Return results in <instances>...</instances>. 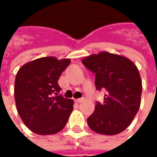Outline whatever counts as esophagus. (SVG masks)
Returning <instances> with one entry per match:
<instances>
[{"instance_id": "obj_1", "label": "esophagus", "mask_w": 157, "mask_h": 157, "mask_svg": "<svg viewBox=\"0 0 157 157\" xmlns=\"http://www.w3.org/2000/svg\"><path fill=\"white\" fill-rule=\"evenodd\" d=\"M84 100H85L84 98H80V99H77V100H75V102L76 103H81Z\"/></svg>"}]
</instances>
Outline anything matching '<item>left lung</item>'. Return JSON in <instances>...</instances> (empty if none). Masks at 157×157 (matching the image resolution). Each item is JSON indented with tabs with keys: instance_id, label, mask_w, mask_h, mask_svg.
Returning a JSON list of instances; mask_svg holds the SVG:
<instances>
[{
	"instance_id": "1",
	"label": "left lung",
	"mask_w": 157,
	"mask_h": 157,
	"mask_svg": "<svg viewBox=\"0 0 157 157\" xmlns=\"http://www.w3.org/2000/svg\"><path fill=\"white\" fill-rule=\"evenodd\" d=\"M82 63L95 73L96 88L106 91L104 102H98L88 117V126L100 135L121 133L141 105L142 85L136 65L128 57L106 52L84 57Z\"/></svg>"
}]
</instances>
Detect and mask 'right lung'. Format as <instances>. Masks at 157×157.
I'll return each instance as SVG.
<instances>
[{
	"label": "right lung",
	"mask_w": 157,
	"mask_h": 157,
	"mask_svg": "<svg viewBox=\"0 0 157 157\" xmlns=\"http://www.w3.org/2000/svg\"><path fill=\"white\" fill-rule=\"evenodd\" d=\"M71 63L44 57L23 64L15 76V94L17 112L23 123L35 134L54 135L64 128L73 110V100L58 95V79Z\"/></svg>",
	"instance_id": "obj_1"
}]
</instances>
